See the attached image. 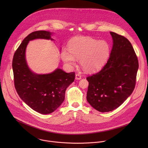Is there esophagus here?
I'll list each match as a JSON object with an SVG mask.
<instances>
[{"instance_id": "1", "label": "esophagus", "mask_w": 148, "mask_h": 148, "mask_svg": "<svg viewBox=\"0 0 148 148\" xmlns=\"http://www.w3.org/2000/svg\"><path fill=\"white\" fill-rule=\"evenodd\" d=\"M75 79H81V76L80 75H79V74H76L75 75Z\"/></svg>"}]
</instances>
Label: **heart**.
Masks as SVG:
<instances>
[{"mask_svg": "<svg viewBox=\"0 0 148 148\" xmlns=\"http://www.w3.org/2000/svg\"><path fill=\"white\" fill-rule=\"evenodd\" d=\"M69 51L62 49L61 57L66 65L70 68L79 59L82 68L87 72L93 73L101 69L107 62L110 54V46L105 40H96L91 37H77L70 41Z\"/></svg>", "mask_w": 148, "mask_h": 148, "instance_id": "obj_1", "label": "heart"}]
</instances>
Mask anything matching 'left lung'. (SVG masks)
Here are the masks:
<instances>
[{
    "mask_svg": "<svg viewBox=\"0 0 148 148\" xmlns=\"http://www.w3.org/2000/svg\"><path fill=\"white\" fill-rule=\"evenodd\" d=\"M113 45L107 63L97 74L87 78V100L96 110L106 112L119 107L132 93L139 67L130 41L110 32Z\"/></svg>",
    "mask_w": 148,
    "mask_h": 148,
    "instance_id": "8db88e82",
    "label": "left lung"
}]
</instances>
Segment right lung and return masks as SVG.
<instances>
[{
	"mask_svg": "<svg viewBox=\"0 0 148 148\" xmlns=\"http://www.w3.org/2000/svg\"><path fill=\"white\" fill-rule=\"evenodd\" d=\"M53 33L40 30L29 34L16 51L12 62L14 82L20 98L34 111L49 114L56 110L64 101L67 88L74 82L75 73L56 69L49 74H37L30 70L26 58V47L31 40L53 41Z\"/></svg>",
	"mask_w": 148,
	"mask_h": 148,
	"instance_id": "1",
	"label": "right lung"
}]
</instances>
